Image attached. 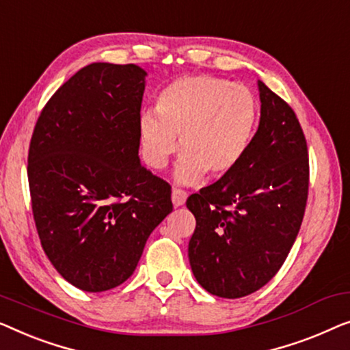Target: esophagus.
I'll list each match as a JSON object with an SVG mask.
<instances>
[{"label": "esophagus", "instance_id": "obj_1", "mask_svg": "<svg viewBox=\"0 0 350 350\" xmlns=\"http://www.w3.org/2000/svg\"><path fill=\"white\" fill-rule=\"evenodd\" d=\"M171 200H173L174 208H179V206H184L185 200H187V193L184 190L173 189V193H171Z\"/></svg>", "mask_w": 350, "mask_h": 350}]
</instances>
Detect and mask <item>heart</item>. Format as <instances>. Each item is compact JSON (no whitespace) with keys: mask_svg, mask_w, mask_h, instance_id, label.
<instances>
[{"mask_svg":"<svg viewBox=\"0 0 350 350\" xmlns=\"http://www.w3.org/2000/svg\"><path fill=\"white\" fill-rule=\"evenodd\" d=\"M258 125V101L249 87L226 79L196 75L170 82L157 96V109L137 117L142 160L163 170L182 152L174 180L195 185L208 173L222 177L247 154Z\"/></svg>","mask_w":350,"mask_h":350,"instance_id":"heart-1","label":"heart"}]
</instances>
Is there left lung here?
I'll use <instances>...</instances> for the list:
<instances>
[{"label": "left lung", "instance_id": "obj_1", "mask_svg": "<svg viewBox=\"0 0 350 350\" xmlns=\"http://www.w3.org/2000/svg\"><path fill=\"white\" fill-rule=\"evenodd\" d=\"M260 124L241 163L187 208L196 219L189 243L195 279L215 297L241 298L274 278L297 239L308 200L309 159L292 107L257 82Z\"/></svg>", "mask_w": 350, "mask_h": 350}]
</instances>
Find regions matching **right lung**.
<instances>
[{
	"instance_id": "obj_1",
	"label": "right lung",
	"mask_w": 350,
	"mask_h": 350,
	"mask_svg": "<svg viewBox=\"0 0 350 350\" xmlns=\"http://www.w3.org/2000/svg\"><path fill=\"white\" fill-rule=\"evenodd\" d=\"M146 76L137 65L92 63L53 93L34 126V224L51 263L83 292L124 284L173 211L170 184L137 155Z\"/></svg>"
}]
</instances>
